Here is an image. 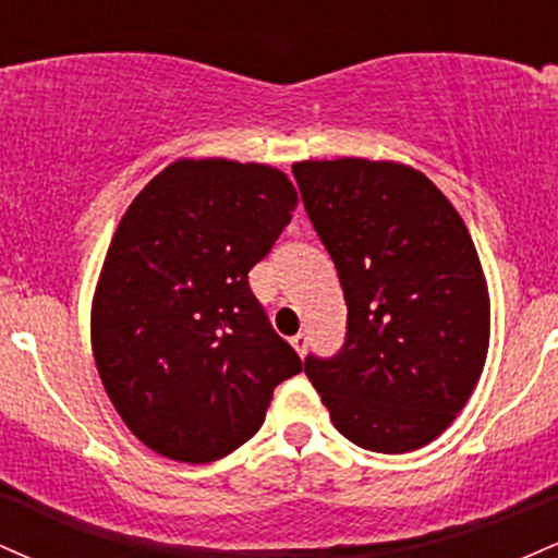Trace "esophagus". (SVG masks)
Instances as JSON below:
<instances>
[{"mask_svg": "<svg viewBox=\"0 0 558 558\" xmlns=\"http://www.w3.org/2000/svg\"><path fill=\"white\" fill-rule=\"evenodd\" d=\"M291 345L299 351V356H304L306 349H310V336H306V332H296V336L291 338Z\"/></svg>", "mask_w": 558, "mask_h": 558, "instance_id": "34e87169", "label": "esophagus"}]
</instances>
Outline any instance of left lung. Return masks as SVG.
Here are the masks:
<instances>
[{
    "label": "left lung",
    "mask_w": 558,
    "mask_h": 558,
    "mask_svg": "<svg viewBox=\"0 0 558 558\" xmlns=\"http://www.w3.org/2000/svg\"><path fill=\"white\" fill-rule=\"evenodd\" d=\"M293 178L349 306L341 351L306 356V377L351 444L427 446L462 412L488 356V283L470 230L409 165L306 159Z\"/></svg>",
    "instance_id": "obj_1"
}]
</instances>
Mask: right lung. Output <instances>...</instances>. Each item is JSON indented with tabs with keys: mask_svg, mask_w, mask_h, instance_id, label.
Segmentation results:
<instances>
[{
	"mask_svg": "<svg viewBox=\"0 0 558 558\" xmlns=\"http://www.w3.org/2000/svg\"><path fill=\"white\" fill-rule=\"evenodd\" d=\"M296 202L270 165L178 159L120 220L92 349L114 409L151 451L189 464L228 457L262 427L275 386L301 373L248 288Z\"/></svg>",
	"mask_w": 558,
	"mask_h": 558,
	"instance_id": "obj_1",
	"label": "right lung"
}]
</instances>
